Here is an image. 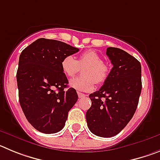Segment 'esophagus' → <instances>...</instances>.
<instances>
[{
  "label": "esophagus",
  "instance_id": "esophagus-1",
  "mask_svg": "<svg viewBox=\"0 0 160 160\" xmlns=\"http://www.w3.org/2000/svg\"><path fill=\"white\" fill-rule=\"evenodd\" d=\"M78 95L79 98H82L86 97V94H82V93H81V92H78Z\"/></svg>",
  "mask_w": 160,
  "mask_h": 160
}]
</instances>
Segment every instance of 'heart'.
Wrapping results in <instances>:
<instances>
[{
    "label": "heart",
    "instance_id": "obj_1",
    "mask_svg": "<svg viewBox=\"0 0 160 160\" xmlns=\"http://www.w3.org/2000/svg\"><path fill=\"white\" fill-rule=\"evenodd\" d=\"M63 73L67 77H73L84 68L82 75L84 78H74L70 81V86L78 91L89 92L95 87V83L103 84L108 78L111 69L103 62L102 58L96 52L88 50L82 53L78 60L70 55L63 58L61 62Z\"/></svg>",
    "mask_w": 160,
    "mask_h": 160
}]
</instances>
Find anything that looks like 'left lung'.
<instances>
[{
  "mask_svg": "<svg viewBox=\"0 0 160 160\" xmlns=\"http://www.w3.org/2000/svg\"><path fill=\"white\" fill-rule=\"evenodd\" d=\"M107 55L113 67L102 87L89 98L88 128L97 136L116 135L128 125L136 111L142 90L141 64L118 48L108 47Z\"/></svg>",
  "mask_w": 160,
  "mask_h": 160,
  "instance_id": "obj_1",
  "label": "left lung"
}]
</instances>
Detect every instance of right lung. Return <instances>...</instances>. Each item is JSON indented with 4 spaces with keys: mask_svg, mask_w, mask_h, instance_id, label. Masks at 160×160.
<instances>
[{
    "mask_svg": "<svg viewBox=\"0 0 160 160\" xmlns=\"http://www.w3.org/2000/svg\"><path fill=\"white\" fill-rule=\"evenodd\" d=\"M78 51L65 42L39 38L20 55L17 72L20 105L29 123L40 132L60 131L78 101L75 89L64 90L69 82L61 62Z\"/></svg>",
    "mask_w": 160,
    "mask_h": 160,
    "instance_id": "add662e5",
    "label": "right lung"
}]
</instances>
